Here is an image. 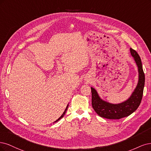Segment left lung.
Returning <instances> with one entry per match:
<instances>
[{"mask_svg":"<svg viewBox=\"0 0 151 151\" xmlns=\"http://www.w3.org/2000/svg\"><path fill=\"white\" fill-rule=\"evenodd\" d=\"M130 54L138 68L139 80L137 85L129 98L120 104H111L101 99L96 90L91 87V104L95 112L103 118L120 119L132 114L137 109L142 100L145 84V75L142 65L138 53L130 48Z\"/></svg>","mask_w":151,"mask_h":151,"instance_id":"1","label":"left lung"}]
</instances>
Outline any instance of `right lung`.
<instances>
[{
	"instance_id": "obj_1",
	"label": "right lung",
	"mask_w": 151,
	"mask_h": 151,
	"mask_svg": "<svg viewBox=\"0 0 151 151\" xmlns=\"http://www.w3.org/2000/svg\"><path fill=\"white\" fill-rule=\"evenodd\" d=\"M68 105H67V106H66V109L65 110V111H64V112H63V114H62V115L60 116V117L59 118V119H58V120H56L55 122H58V120H60L61 118H63V116H64L65 115V113H66V110H67V109H68Z\"/></svg>"
}]
</instances>
